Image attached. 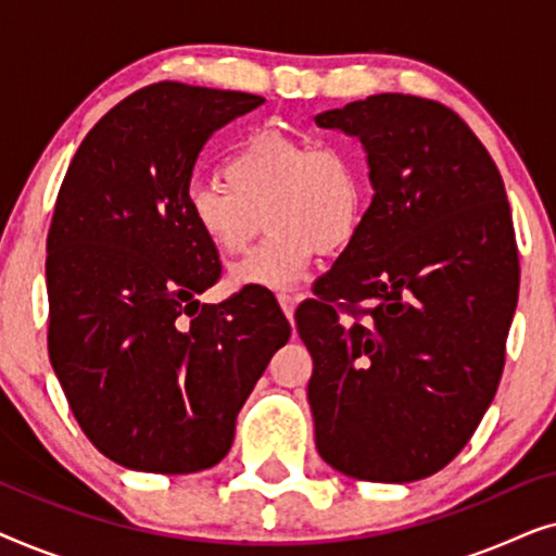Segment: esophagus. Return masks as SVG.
Instances as JSON below:
<instances>
[{
	"label": "esophagus",
	"mask_w": 556,
	"mask_h": 556,
	"mask_svg": "<svg viewBox=\"0 0 556 556\" xmlns=\"http://www.w3.org/2000/svg\"><path fill=\"white\" fill-rule=\"evenodd\" d=\"M278 303H280V308H283V314H286L288 318H293L295 306H299L301 299H299V295H291V293H280V295H278Z\"/></svg>",
	"instance_id": "1"
}]
</instances>
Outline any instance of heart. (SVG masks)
Wrapping results in <instances>:
<instances>
[{"instance_id": "b5f03b06", "label": "heart", "mask_w": 556, "mask_h": 556, "mask_svg": "<svg viewBox=\"0 0 556 556\" xmlns=\"http://www.w3.org/2000/svg\"><path fill=\"white\" fill-rule=\"evenodd\" d=\"M225 181L187 189V215L210 248L240 255L263 217L268 240L227 270V286L291 291L314 257L341 253L367 215V181L352 151L278 131H261L232 151Z\"/></svg>"}]
</instances>
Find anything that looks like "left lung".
<instances>
[{
  "label": "left lung",
  "instance_id": "1",
  "mask_svg": "<svg viewBox=\"0 0 556 556\" xmlns=\"http://www.w3.org/2000/svg\"><path fill=\"white\" fill-rule=\"evenodd\" d=\"M314 121L362 141L375 189L295 314L316 447L359 481H420L463 451L504 371L519 295L504 179L466 121L428 98L379 93Z\"/></svg>",
  "mask_w": 556,
  "mask_h": 556
}]
</instances>
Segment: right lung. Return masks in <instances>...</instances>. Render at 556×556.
Instances as JSON below:
<instances>
[{
    "label": "right lung",
    "instance_id": "add662e5",
    "mask_svg": "<svg viewBox=\"0 0 556 556\" xmlns=\"http://www.w3.org/2000/svg\"><path fill=\"white\" fill-rule=\"evenodd\" d=\"M265 101L154 83L90 128L48 235V349L75 420L118 466L197 473L230 451L235 420L291 324L268 299L207 306L217 250L187 215L212 134Z\"/></svg>",
    "mask_w": 556,
    "mask_h": 556
}]
</instances>
